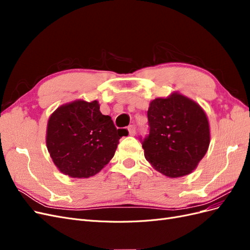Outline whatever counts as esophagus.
Wrapping results in <instances>:
<instances>
[{
    "label": "esophagus",
    "mask_w": 250,
    "mask_h": 250,
    "mask_svg": "<svg viewBox=\"0 0 250 250\" xmlns=\"http://www.w3.org/2000/svg\"><path fill=\"white\" fill-rule=\"evenodd\" d=\"M128 131H129L130 135H134L135 133H137V127H135V125L128 126Z\"/></svg>",
    "instance_id": "obj_1"
}]
</instances>
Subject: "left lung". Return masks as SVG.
<instances>
[{
  "mask_svg": "<svg viewBox=\"0 0 250 250\" xmlns=\"http://www.w3.org/2000/svg\"><path fill=\"white\" fill-rule=\"evenodd\" d=\"M149 133L140 137L146 160L168 177L190 174L209 145L207 115L197 103L173 94L157 98L147 111Z\"/></svg>",
  "mask_w": 250,
  "mask_h": 250,
  "instance_id": "obj_1",
  "label": "left lung"
}]
</instances>
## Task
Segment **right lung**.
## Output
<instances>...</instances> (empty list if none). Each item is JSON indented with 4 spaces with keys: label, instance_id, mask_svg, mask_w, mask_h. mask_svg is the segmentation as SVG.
<instances>
[{
    "label": "right lung",
    "instance_id": "add662e5",
    "mask_svg": "<svg viewBox=\"0 0 250 250\" xmlns=\"http://www.w3.org/2000/svg\"><path fill=\"white\" fill-rule=\"evenodd\" d=\"M127 129H117L98 101H75L57 108L49 119L47 147L56 167L65 175L87 178L115 155Z\"/></svg>",
    "mask_w": 250,
    "mask_h": 250
}]
</instances>
